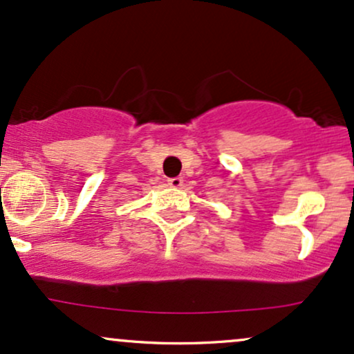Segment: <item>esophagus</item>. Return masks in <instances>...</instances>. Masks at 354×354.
<instances>
[{
	"label": "esophagus",
	"mask_w": 354,
	"mask_h": 354,
	"mask_svg": "<svg viewBox=\"0 0 354 354\" xmlns=\"http://www.w3.org/2000/svg\"><path fill=\"white\" fill-rule=\"evenodd\" d=\"M167 184L170 187H174V189H180V187L184 185V178H182V177H170V178H167Z\"/></svg>",
	"instance_id": "esophagus-1"
}]
</instances>
